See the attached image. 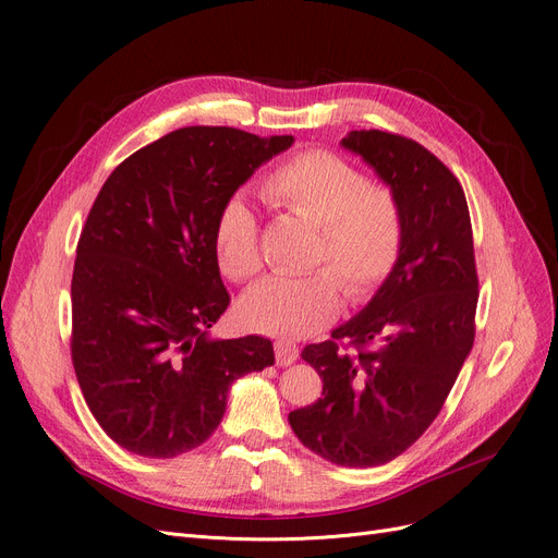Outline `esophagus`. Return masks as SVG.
<instances>
[{
	"mask_svg": "<svg viewBox=\"0 0 558 558\" xmlns=\"http://www.w3.org/2000/svg\"><path fill=\"white\" fill-rule=\"evenodd\" d=\"M275 356H277V364L279 366H291V364L298 362L300 350L291 341H277L275 343Z\"/></svg>",
	"mask_w": 558,
	"mask_h": 558,
	"instance_id": "1",
	"label": "esophagus"
}]
</instances>
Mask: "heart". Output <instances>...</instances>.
<instances>
[{
	"label": "heart",
	"mask_w": 558,
	"mask_h": 558,
	"mask_svg": "<svg viewBox=\"0 0 558 558\" xmlns=\"http://www.w3.org/2000/svg\"><path fill=\"white\" fill-rule=\"evenodd\" d=\"M260 194L277 210L316 225L311 265L302 277H270L242 298L240 318L279 339H302L339 316L343 291L368 300L393 272L403 252L405 215L398 194L329 150L293 155L263 178ZM215 256L229 279L250 281L265 265L254 208L242 194L221 204L213 227Z\"/></svg>",
	"instance_id": "heart-1"
}]
</instances>
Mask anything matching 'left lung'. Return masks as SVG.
Returning <instances> with one entry per match:
<instances>
[{"label": "left lung", "instance_id": "left-lung-1", "mask_svg": "<svg viewBox=\"0 0 558 558\" xmlns=\"http://www.w3.org/2000/svg\"><path fill=\"white\" fill-rule=\"evenodd\" d=\"M403 204L405 240L391 277L331 341L302 360L323 398L288 414L306 449L341 466L393 460L428 430L474 345L478 277L458 178L421 144L383 130L341 140ZM350 340L354 353L338 348Z\"/></svg>", "mask_w": 558, "mask_h": 558}]
</instances>
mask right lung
<instances>
[{"instance_id":"1","label":"right lung","mask_w":558,"mask_h":558,"mask_svg":"<svg viewBox=\"0 0 558 558\" xmlns=\"http://www.w3.org/2000/svg\"><path fill=\"white\" fill-rule=\"evenodd\" d=\"M291 135L192 125L132 153L105 181L77 242L71 354L100 428L144 458L215 433L238 377L275 364L272 341L210 339L231 298L215 217Z\"/></svg>"}]
</instances>
